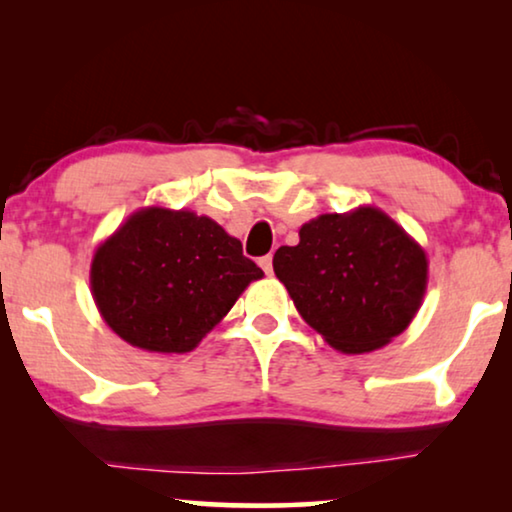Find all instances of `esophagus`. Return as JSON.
<instances>
[{"mask_svg":"<svg viewBox=\"0 0 512 512\" xmlns=\"http://www.w3.org/2000/svg\"><path fill=\"white\" fill-rule=\"evenodd\" d=\"M258 265H261V268L268 272V275H272V256L268 254V256H263L261 261H258Z\"/></svg>","mask_w":512,"mask_h":512,"instance_id":"1","label":"esophagus"}]
</instances>
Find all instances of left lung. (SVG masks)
<instances>
[{
  "label": "left lung",
  "instance_id": "1",
  "mask_svg": "<svg viewBox=\"0 0 512 512\" xmlns=\"http://www.w3.org/2000/svg\"><path fill=\"white\" fill-rule=\"evenodd\" d=\"M272 268L307 324L342 354H366L401 335L422 307L429 258L382 209L363 205L303 223Z\"/></svg>",
  "mask_w": 512,
  "mask_h": 512
}]
</instances>
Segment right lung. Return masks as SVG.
I'll list each match as a JSON object with an SVG mask.
<instances>
[{
    "label": "right lung",
    "mask_w": 512,
    "mask_h": 512,
    "mask_svg": "<svg viewBox=\"0 0 512 512\" xmlns=\"http://www.w3.org/2000/svg\"><path fill=\"white\" fill-rule=\"evenodd\" d=\"M261 277L242 242L214 219L153 205L130 214L95 249L90 293L128 345L186 354Z\"/></svg>",
    "instance_id": "obj_1"
}]
</instances>
